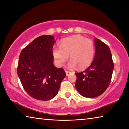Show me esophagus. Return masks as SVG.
I'll list each match as a JSON object with an SVG mask.
<instances>
[{"instance_id": "obj_1", "label": "esophagus", "mask_w": 129, "mask_h": 129, "mask_svg": "<svg viewBox=\"0 0 129 129\" xmlns=\"http://www.w3.org/2000/svg\"><path fill=\"white\" fill-rule=\"evenodd\" d=\"M65 73H66V75H67V76H69L70 73H71V72H69V71H65Z\"/></svg>"}]
</instances>
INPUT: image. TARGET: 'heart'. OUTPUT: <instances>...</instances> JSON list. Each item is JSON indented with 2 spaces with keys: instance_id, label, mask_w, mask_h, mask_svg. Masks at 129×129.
I'll list each match as a JSON object with an SVG mask.
<instances>
[{
  "instance_id": "1",
  "label": "heart",
  "mask_w": 129,
  "mask_h": 129,
  "mask_svg": "<svg viewBox=\"0 0 129 129\" xmlns=\"http://www.w3.org/2000/svg\"><path fill=\"white\" fill-rule=\"evenodd\" d=\"M94 53L93 41L79 35L63 39L60 46L54 45L52 49V55L58 67L64 65L70 54L71 60L68 67L71 69L77 66L81 69L88 67L92 62Z\"/></svg>"
}]
</instances>
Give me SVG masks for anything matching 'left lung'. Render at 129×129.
Masks as SVG:
<instances>
[{
    "mask_svg": "<svg viewBox=\"0 0 129 129\" xmlns=\"http://www.w3.org/2000/svg\"><path fill=\"white\" fill-rule=\"evenodd\" d=\"M95 51L92 63L85 71L76 73L75 86L81 95L94 98L102 94L112 79L114 63L109 47L99 39L94 40Z\"/></svg>",
    "mask_w": 129,
    "mask_h": 129,
    "instance_id": "obj_1",
    "label": "left lung"
}]
</instances>
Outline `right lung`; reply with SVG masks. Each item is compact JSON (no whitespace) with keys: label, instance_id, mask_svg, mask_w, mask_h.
<instances>
[{"label":"right lung","instance_id":"1","mask_svg":"<svg viewBox=\"0 0 129 129\" xmlns=\"http://www.w3.org/2000/svg\"><path fill=\"white\" fill-rule=\"evenodd\" d=\"M55 42L51 35L40 36L24 48L19 56L17 75L26 92L35 99H53L66 76L62 68L53 64L52 49Z\"/></svg>","mask_w":129,"mask_h":129}]
</instances>
